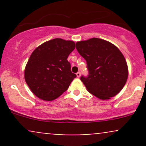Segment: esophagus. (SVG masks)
<instances>
[{"instance_id":"esophagus-1","label":"esophagus","mask_w":146,"mask_h":146,"mask_svg":"<svg viewBox=\"0 0 146 146\" xmlns=\"http://www.w3.org/2000/svg\"><path fill=\"white\" fill-rule=\"evenodd\" d=\"M76 75L78 78H80V77L81 76V73H80V72H78V73H76Z\"/></svg>"}]
</instances>
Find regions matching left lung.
Returning a JSON list of instances; mask_svg holds the SVG:
<instances>
[{
	"label": "left lung",
	"mask_w": 146,
	"mask_h": 146,
	"mask_svg": "<svg viewBox=\"0 0 146 146\" xmlns=\"http://www.w3.org/2000/svg\"><path fill=\"white\" fill-rule=\"evenodd\" d=\"M80 56L86 60L89 75L80 80L87 90L100 100H109L118 94L128 76L126 61L115 45L93 38L76 42Z\"/></svg>",
	"instance_id": "1"
}]
</instances>
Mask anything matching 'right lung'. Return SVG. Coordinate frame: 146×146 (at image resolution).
<instances>
[{"label":"right lung","mask_w":146,"mask_h":146,"mask_svg":"<svg viewBox=\"0 0 146 146\" xmlns=\"http://www.w3.org/2000/svg\"><path fill=\"white\" fill-rule=\"evenodd\" d=\"M75 48L73 41L55 38L32 52L25 68V80L36 97L52 101L68 89L76 78L67 60Z\"/></svg>","instance_id":"obj_1"}]
</instances>
